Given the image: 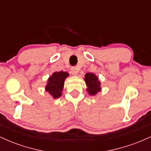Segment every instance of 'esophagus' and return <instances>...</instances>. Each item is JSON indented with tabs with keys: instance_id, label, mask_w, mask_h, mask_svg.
<instances>
[{
	"instance_id": "obj_1",
	"label": "esophagus",
	"mask_w": 151,
	"mask_h": 151,
	"mask_svg": "<svg viewBox=\"0 0 151 151\" xmlns=\"http://www.w3.org/2000/svg\"><path fill=\"white\" fill-rule=\"evenodd\" d=\"M78 72H79V71H78L77 67H72V68H71L70 72H71V74H73V75H77V73H78Z\"/></svg>"
}]
</instances>
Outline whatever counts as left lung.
I'll return each mask as SVG.
<instances>
[{"label":"left lung","instance_id":"1","mask_svg":"<svg viewBox=\"0 0 151 151\" xmlns=\"http://www.w3.org/2000/svg\"><path fill=\"white\" fill-rule=\"evenodd\" d=\"M86 86H88L87 91L91 95H95L101 91V83L98 80V77L93 73H86L84 76Z\"/></svg>","mask_w":151,"mask_h":151}]
</instances>
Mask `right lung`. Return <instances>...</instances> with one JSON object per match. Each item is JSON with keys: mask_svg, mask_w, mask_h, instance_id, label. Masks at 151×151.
Masks as SVG:
<instances>
[{"mask_svg": "<svg viewBox=\"0 0 151 151\" xmlns=\"http://www.w3.org/2000/svg\"><path fill=\"white\" fill-rule=\"evenodd\" d=\"M67 72L61 71L59 72H55L48 79L47 84L46 86V91H48L54 98L60 97L62 95L61 91L63 89L64 83L66 77H68Z\"/></svg>", "mask_w": 151, "mask_h": 151, "instance_id": "obj_1", "label": "right lung"}]
</instances>
